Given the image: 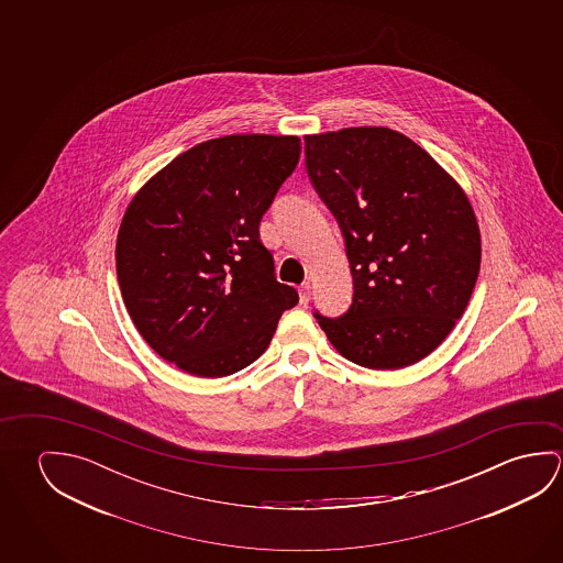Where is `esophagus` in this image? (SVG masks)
<instances>
[{
	"instance_id": "1",
	"label": "esophagus",
	"mask_w": 563,
	"mask_h": 563,
	"mask_svg": "<svg viewBox=\"0 0 563 563\" xmlns=\"http://www.w3.org/2000/svg\"><path fill=\"white\" fill-rule=\"evenodd\" d=\"M310 298H312V286H310V283H305L300 286V305H308Z\"/></svg>"
}]
</instances>
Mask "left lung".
I'll use <instances>...</instances> for the list:
<instances>
[{
  "instance_id": "1",
  "label": "left lung",
  "mask_w": 563,
  "mask_h": 563,
  "mask_svg": "<svg viewBox=\"0 0 563 563\" xmlns=\"http://www.w3.org/2000/svg\"><path fill=\"white\" fill-rule=\"evenodd\" d=\"M306 170L340 223L353 302L316 312L333 347L395 371L430 355L460 320L481 267L479 223L452 176L388 128L305 137Z\"/></svg>"
}]
</instances>
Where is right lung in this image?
<instances>
[{"instance_id": "obj_1", "label": "right lung", "mask_w": 563, "mask_h": 563, "mask_svg": "<svg viewBox=\"0 0 563 563\" xmlns=\"http://www.w3.org/2000/svg\"><path fill=\"white\" fill-rule=\"evenodd\" d=\"M296 135L210 139L173 158L131 200L115 267L143 340L196 377L258 360L292 286L275 278L258 223L300 158Z\"/></svg>"}]
</instances>
